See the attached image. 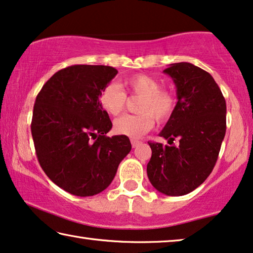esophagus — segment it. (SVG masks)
I'll use <instances>...</instances> for the list:
<instances>
[{"instance_id": "34e87169", "label": "esophagus", "mask_w": 253, "mask_h": 253, "mask_svg": "<svg viewBox=\"0 0 253 253\" xmlns=\"http://www.w3.org/2000/svg\"><path fill=\"white\" fill-rule=\"evenodd\" d=\"M140 143H141V142H140L139 140H134V139L131 140V145H132V147H133V148H135V147L139 146Z\"/></svg>"}]
</instances>
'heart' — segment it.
<instances>
[{"label": "heart", "instance_id": "1", "mask_svg": "<svg viewBox=\"0 0 253 253\" xmlns=\"http://www.w3.org/2000/svg\"><path fill=\"white\" fill-rule=\"evenodd\" d=\"M124 86L131 95L140 96L139 115H123L114 122L116 133L130 138H140L153 129L155 119L164 122L170 118L175 108V97L161 89L154 77L139 73L127 78ZM99 104L112 116H118L126 108V95L118 84L111 83L99 94Z\"/></svg>", "mask_w": 253, "mask_h": 253}]
</instances>
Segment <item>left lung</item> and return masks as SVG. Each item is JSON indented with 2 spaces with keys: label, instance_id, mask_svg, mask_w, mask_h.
<instances>
[{
  "label": "left lung",
  "instance_id": "8db88e82",
  "mask_svg": "<svg viewBox=\"0 0 253 253\" xmlns=\"http://www.w3.org/2000/svg\"><path fill=\"white\" fill-rule=\"evenodd\" d=\"M176 87L177 103L159 135L169 145L148 142L147 175L157 191L184 196L203 184L215 166L226 132V102L207 71L188 62L164 70ZM179 139L178 146L172 145Z\"/></svg>",
  "mask_w": 253,
  "mask_h": 253
}]
</instances>
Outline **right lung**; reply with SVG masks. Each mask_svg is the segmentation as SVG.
<instances>
[{
	"instance_id": "right-lung-1",
	"label": "right lung",
	"mask_w": 253,
	"mask_h": 253,
	"mask_svg": "<svg viewBox=\"0 0 253 253\" xmlns=\"http://www.w3.org/2000/svg\"><path fill=\"white\" fill-rule=\"evenodd\" d=\"M116 75L107 65H71L36 97L32 134L38 162L54 183L78 197L104 191L131 150L126 135L106 137L112 122L99 104Z\"/></svg>"
}]
</instances>
